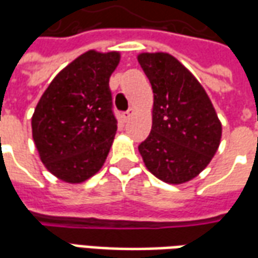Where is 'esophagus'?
Wrapping results in <instances>:
<instances>
[{
    "mask_svg": "<svg viewBox=\"0 0 258 258\" xmlns=\"http://www.w3.org/2000/svg\"><path fill=\"white\" fill-rule=\"evenodd\" d=\"M134 109H133V107H130L128 110H127V112H123V118L124 120H128L130 117H131V116H133V114H134Z\"/></svg>",
    "mask_w": 258,
    "mask_h": 258,
    "instance_id": "esophagus-1",
    "label": "esophagus"
}]
</instances>
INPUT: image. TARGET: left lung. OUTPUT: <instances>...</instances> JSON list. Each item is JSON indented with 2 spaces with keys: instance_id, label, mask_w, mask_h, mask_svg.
I'll use <instances>...</instances> for the list:
<instances>
[{
  "instance_id": "1",
  "label": "left lung",
  "mask_w": 258,
  "mask_h": 258,
  "mask_svg": "<svg viewBox=\"0 0 258 258\" xmlns=\"http://www.w3.org/2000/svg\"><path fill=\"white\" fill-rule=\"evenodd\" d=\"M138 62L153 90L151 134L138 151L155 177L184 184L216 155L221 123L205 88L170 53H141Z\"/></svg>"
}]
</instances>
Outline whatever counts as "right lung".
Here are the masks:
<instances>
[{"instance_id": "add662e5", "label": "right lung", "mask_w": 258, "mask_h": 258, "mask_svg": "<svg viewBox=\"0 0 258 258\" xmlns=\"http://www.w3.org/2000/svg\"><path fill=\"white\" fill-rule=\"evenodd\" d=\"M118 52L80 55L51 81L31 117L33 140L49 173L70 184L96 174L117 131L109 79Z\"/></svg>"}]
</instances>
